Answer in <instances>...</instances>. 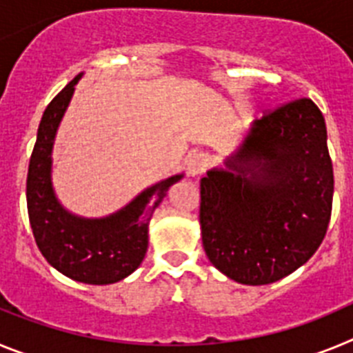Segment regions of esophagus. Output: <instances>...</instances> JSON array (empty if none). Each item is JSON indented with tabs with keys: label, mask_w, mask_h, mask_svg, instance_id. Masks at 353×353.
<instances>
[{
	"label": "esophagus",
	"mask_w": 353,
	"mask_h": 353,
	"mask_svg": "<svg viewBox=\"0 0 353 353\" xmlns=\"http://www.w3.org/2000/svg\"><path fill=\"white\" fill-rule=\"evenodd\" d=\"M208 168V157L205 154H192L187 159V171L191 176H198V174L205 173Z\"/></svg>",
	"instance_id": "34e87169"
}]
</instances>
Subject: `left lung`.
Instances as JSON below:
<instances>
[{
	"instance_id": "left-lung-1",
	"label": "left lung",
	"mask_w": 353,
	"mask_h": 353,
	"mask_svg": "<svg viewBox=\"0 0 353 353\" xmlns=\"http://www.w3.org/2000/svg\"><path fill=\"white\" fill-rule=\"evenodd\" d=\"M226 170L201 179L199 224L208 260L242 285H269L322 244L334 173L322 111L297 99L252 123Z\"/></svg>"
}]
</instances>
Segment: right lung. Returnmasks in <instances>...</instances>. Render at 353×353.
Returning a JSON list of instances; mask_svg holds the SVG:
<instances>
[{
    "mask_svg": "<svg viewBox=\"0 0 353 353\" xmlns=\"http://www.w3.org/2000/svg\"><path fill=\"white\" fill-rule=\"evenodd\" d=\"M81 76L52 99L40 120L28 168V215L40 252L58 272L86 285H111L141 265L152 214L183 174L155 183L109 217L84 219L65 210L52 191L51 154L56 130Z\"/></svg>",
    "mask_w": 353,
    "mask_h": 353,
    "instance_id": "add662e5",
    "label": "right lung"
}]
</instances>
